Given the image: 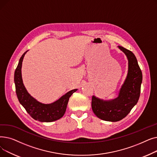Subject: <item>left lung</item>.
<instances>
[{"label":"left lung","instance_id":"obj_1","mask_svg":"<svg viewBox=\"0 0 157 157\" xmlns=\"http://www.w3.org/2000/svg\"><path fill=\"white\" fill-rule=\"evenodd\" d=\"M128 61L127 78L122 85L118 97L109 101L92 96V108L96 116L102 120L118 121L124 118L137 103L141 93L143 75L134 54L128 49L118 46Z\"/></svg>","mask_w":157,"mask_h":157}]
</instances>
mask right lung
<instances>
[{"instance_id":"add662e5","label":"right lung","mask_w":157,"mask_h":157,"mask_svg":"<svg viewBox=\"0 0 157 157\" xmlns=\"http://www.w3.org/2000/svg\"><path fill=\"white\" fill-rule=\"evenodd\" d=\"M25 52L21 56L17 67L14 72V83L16 93L20 103L25 109L30 116L36 120L40 122H52L61 118L65 113L70 97L77 89L72 90L61 97L56 101L45 104L38 102L32 97L25 87L21 77V65Z\"/></svg>"}]
</instances>
